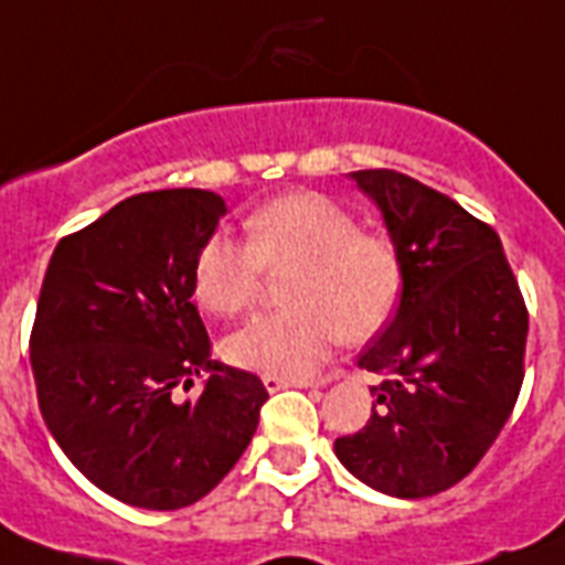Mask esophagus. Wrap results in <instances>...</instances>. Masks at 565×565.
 <instances>
[{"label": "esophagus", "mask_w": 565, "mask_h": 565, "mask_svg": "<svg viewBox=\"0 0 565 565\" xmlns=\"http://www.w3.org/2000/svg\"><path fill=\"white\" fill-rule=\"evenodd\" d=\"M310 379H284V376H264V387L269 393L284 391V387H310Z\"/></svg>", "instance_id": "1"}]
</instances>
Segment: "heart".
I'll return each mask as SVG.
<instances>
[{
	"mask_svg": "<svg viewBox=\"0 0 565 565\" xmlns=\"http://www.w3.org/2000/svg\"><path fill=\"white\" fill-rule=\"evenodd\" d=\"M249 241L215 232L194 258V298L215 316L255 305L267 273H290V310L246 321L224 341L235 367L305 379L335 341H364L391 319L402 287L399 255L382 235L359 230L341 203L319 192H290L246 221Z\"/></svg>",
	"mask_w": 565,
	"mask_h": 565,
	"instance_id": "b5f03b06",
	"label": "heart"
}]
</instances>
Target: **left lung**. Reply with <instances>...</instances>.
Returning <instances> with one entry per match:
<instances>
[{"instance_id":"left-lung-1","label":"left lung","mask_w":565,"mask_h":565,"mask_svg":"<svg viewBox=\"0 0 565 565\" xmlns=\"http://www.w3.org/2000/svg\"><path fill=\"white\" fill-rule=\"evenodd\" d=\"M350 178L385 217L402 296L359 355L382 376L371 419L335 439V457L382 494L434 497L468 477L509 422L529 310L500 235L448 194L393 169Z\"/></svg>"}]
</instances>
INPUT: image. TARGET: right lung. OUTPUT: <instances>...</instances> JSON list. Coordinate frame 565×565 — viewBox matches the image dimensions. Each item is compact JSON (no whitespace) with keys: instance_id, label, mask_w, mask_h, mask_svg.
<instances>
[{"instance_id":"obj_1","label":"right lung","mask_w":565,"mask_h":565,"mask_svg":"<svg viewBox=\"0 0 565 565\" xmlns=\"http://www.w3.org/2000/svg\"><path fill=\"white\" fill-rule=\"evenodd\" d=\"M226 215L221 194L126 198L56 244L31 330L42 419L114 500L174 511L224 480L269 399L255 373L212 362L192 305L194 258ZM210 375L198 401L173 391Z\"/></svg>"}]
</instances>
